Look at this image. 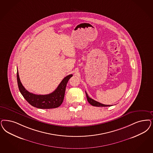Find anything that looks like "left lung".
I'll return each instance as SVG.
<instances>
[{
    "mask_svg": "<svg viewBox=\"0 0 153 153\" xmlns=\"http://www.w3.org/2000/svg\"><path fill=\"white\" fill-rule=\"evenodd\" d=\"M85 93H86V95L87 100L91 105L96 106V107H108V106H111V105H103L102 103H100V102H98L96 100L91 99V98H90L86 91H85Z\"/></svg>",
    "mask_w": 153,
    "mask_h": 153,
    "instance_id": "8db88e82",
    "label": "left lung"
}]
</instances>
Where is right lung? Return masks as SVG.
<instances>
[{"label": "right lung", "mask_w": 153, "mask_h": 153, "mask_svg": "<svg viewBox=\"0 0 153 153\" xmlns=\"http://www.w3.org/2000/svg\"><path fill=\"white\" fill-rule=\"evenodd\" d=\"M69 74L64 78L58 88L53 93L46 95H37L29 92L21 84L18 70L17 71V79L19 89L21 94L27 102L32 106L41 109H50L59 107L63 102L66 86L69 79L72 77Z\"/></svg>", "instance_id": "1"}]
</instances>
